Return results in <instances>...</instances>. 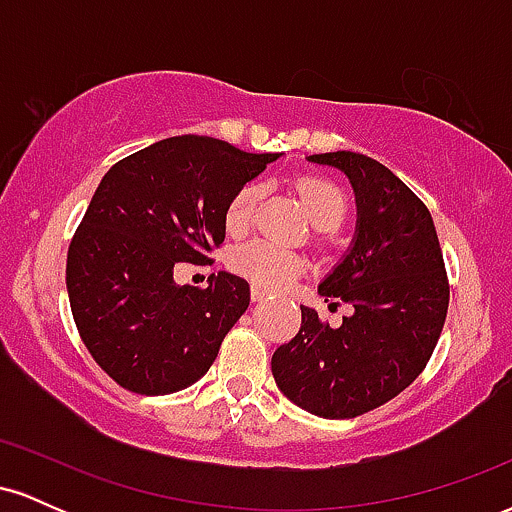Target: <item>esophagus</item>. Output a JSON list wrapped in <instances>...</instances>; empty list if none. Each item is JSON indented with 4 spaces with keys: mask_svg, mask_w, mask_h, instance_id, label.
Here are the masks:
<instances>
[{
    "mask_svg": "<svg viewBox=\"0 0 512 512\" xmlns=\"http://www.w3.org/2000/svg\"><path fill=\"white\" fill-rule=\"evenodd\" d=\"M250 296H252V301H255V303H262V301H267V291L257 289V286H252Z\"/></svg>",
    "mask_w": 512,
    "mask_h": 512,
    "instance_id": "1",
    "label": "esophagus"
}]
</instances>
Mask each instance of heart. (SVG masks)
<instances>
[{
  "label": "heart",
  "mask_w": 512,
  "mask_h": 512,
  "mask_svg": "<svg viewBox=\"0 0 512 512\" xmlns=\"http://www.w3.org/2000/svg\"><path fill=\"white\" fill-rule=\"evenodd\" d=\"M298 199H301L305 214L313 221V226L337 228L346 214V199L337 185L322 178H303L296 185ZM262 199V185L250 182L240 187L236 197L231 199L226 209V228L233 233L245 231L250 221L255 219L257 204ZM233 272L252 281L262 291H284L303 272V260L296 252L269 243V240H248L238 245L228 257Z\"/></svg>",
  "instance_id": "b5f03b06"
}]
</instances>
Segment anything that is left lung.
I'll list each match as a JSON object with an SVG mask.
<instances>
[{"mask_svg":"<svg viewBox=\"0 0 512 512\" xmlns=\"http://www.w3.org/2000/svg\"><path fill=\"white\" fill-rule=\"evenodd\" d=\"M308 161L342 170L354 187V240L317 289L354 313L330 327L301 305V330L274 351L272 375L310 414L354 419L426 368L448 315V274L431 211L392 170L354 151Z\"/></svg>","mask_w":512,"mask_h":512,"instance_id":"obj_1","label":"left lung"}]
</instances>
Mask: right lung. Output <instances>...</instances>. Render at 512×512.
<instances>
[{"mask_svg":"<svg viewBox=\"0 0 512 512\" xmlns=\"http://www.w3.org/2000/svg\"><path fill=\"white\" fill-rule=\"evenodd\" d=\"M276 158L182 134L103 175L69 245L67 291L86 349L117 385L170 395L207 373L248 310L250 284L219 272L197 289L173 274L209 262L231 199Z\"/></svg>","mask_w":512,"mask_h":512,"instance_id":"add662e5","label":"right lung"}]
</instances>
